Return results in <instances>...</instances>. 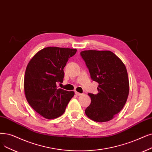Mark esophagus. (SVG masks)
Returning a JSON list of instances; mask_svg holds the SVG:
<instances>
[{
    "label": "esophagus",
    "instance_id": "1",
    "mask_svg": "<svg viewBox=\"0 0 152 152\" xmlns=\"http://www.w3.org/2000/svg\"><path fill=\"white\" fill-rule=\"evenodd\" d=\"M75 94L77 95V96H81V95H83V94L80 93V92H77V91L75 92Z\"/></svg>",
    "mask_w": 152,
    "mask_h": 152
}]
</instances>
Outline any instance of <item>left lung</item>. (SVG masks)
Here are the masks:
<instances>
[{"mask_svg": "<svg viewBox=\"0 0 152 152\" xmlns=\"http://www.w3.org/2000/svg\"><path fill=\"white\" fill-rule=\"evenodd\" d=\"M80 55L91 77L98 83V93H88L91 102L85 113L91 120L104 122L113 119L126 103L129 92L127 69L110 51L85 50Z\"/></svg>", "mask_w": 152, "mask_h": 152, "instance_id": "1", "label": "left lung"}]
</instances>
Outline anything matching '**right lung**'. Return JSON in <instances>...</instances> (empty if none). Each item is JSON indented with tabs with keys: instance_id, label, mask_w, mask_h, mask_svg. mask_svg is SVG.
<instances>
[{
	"instance_id": "obj_1",
	"label": "right lung",
	"mask_w": 152,
	"mask_h": 152,
	"mask_svg": "<svg viewBox=\"0 0 152 152\" xmlns=\"http://www.w3.org/2000/svg\"><path fill=\"white\" fill-rule=\"evenodd\" d=\"M76 49L47 47L31 58L26 68L24 91L30 106L43 117L52 119L61 116L73 91L57 89L56 84L63 83V69Z\"/></svg>"
}]
</instances>
